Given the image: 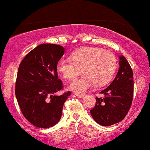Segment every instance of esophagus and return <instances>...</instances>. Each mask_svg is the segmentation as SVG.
<instances>
[{
    "mask_svg": "<svg viewBox=\"0 0 150 150\" xmlns=\"http://www.w3.org/2000/svg\"><path fill=\"white\" fill-rule=\"evenodd\" d=\"M75 94L77 96V97H79V98H82V97H84V96H85V95H84V94H80V93H77V92L75 93Z\"/></svg>",
    "mask_w": 150,
    "mask_h": 150,
    "instance_id": "obj_1",
    "label": "esophagus"
}]
</instances>
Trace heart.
<instances>
[{
    "instance_id": "b5f03b06",
    "label": "heart",
    "mask_w": 150,
    "mask_h": 150,
    "mask_svg": "<svg viewBox=\"0 0 150 150\" xmlns=\"http://www.w3.org/2000/svg\"><path fill=\"white\" fill-rule=\"evenodd\" d=\"M72 61L61 59L58 62V71L67 80H74L81 73L85 75L73 81L72 90L83 93L95 84L102 86L111 80L117 67L116 58L109 51L95 47H82L71 55Z\"/></svg>"
}]
</instances>
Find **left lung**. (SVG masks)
<instances>
[{
    "mask_svg": "<svg viewBox=\"0 0 150 150\" xmlns=\"http://www.w3.org/2000/svg\"><path fill=\"white\" fill-rule=\"evenodd\" d=\"M119 70L110 85L96 97L95 106L90 110L93 119L99 125L110 126L119 123L128 113L133 97V73L123 56H119Z\"/></svg>",
    "mask_w": 150,
    "mask_h": 150,
    "instance_id": "8db88e82",
    "label": "left lung"
}]
</instances>
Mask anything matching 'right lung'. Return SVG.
<instances>
[{
  "mask_svg": "<svg viewBox=\"0 0 150 150\" xmlns=\"http://www.w3.org/2000/svg\"><path fill=\"white\" fill-rule=\"evenodd\" d=\"M64 52V48L57 44H40L27 53L19 65L17 100L26 119L38 128L57 124L63 104L71 94L70 92L55 94L63 87L56 66Z\"/></svg>",
  "mask_w": 150,
  "mask_h": 150,
  "instance_id": "add662e5",
  "label": "right lung"
}]
</instances>
